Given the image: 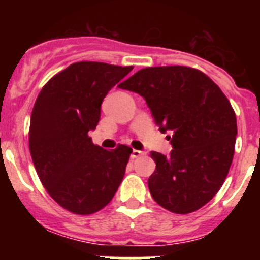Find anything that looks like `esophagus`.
Segmentation results:
<instances>
[{"label": "esophagus", "mask_w": 260, "mask_h": 260, "mask_svg": "<svg viewBox=\"0 0 260 260\" xmlns=\"http://www.w3.org/2000/svg\"><path fill=\"white\" fill-rule=\"evenodd\" d=\"M143 154H146V152L138 151V149H133L132 153H131V157H132V158H138V157L143 156Z\"/></svg>", "instance_id": "obj_1"}]
</instances>
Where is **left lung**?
<instances>
[{
	"mask_svg": "<svg viewBox=\"0 0 260 260\" xmlns=\"http://www.w3.org/2000/svg\"><path fill=\"white\" fill-rule=\"evenodd\" d=\"M118 86L143 96L159 131L172 133L170 156L151 152L153 200L175 214L203 208L226 179L238 135L221 89L200 70L180 65L146 68Z\"/></svg>",
	"mask_w": 260,
	"mask_h": 260,
	"instance_id": "8db88e82",
	"label": "left lung"
}]
</instances>
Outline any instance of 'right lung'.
Instances as JSON below:
<instances>
[{
    "instance_id": "1",
    "label": "right lung",
    "mask_w": 260,
    "mask_h": 260,
    "mask_svg": "<svg viewBox=\"0 0 260 260\" xmlns=\"http://www.w3.org/2000/svg\"><path fill=\"white\" fill-rule=\"evenodd\" d=\"M133 67L80 61L52 77L41 89L31 113L28 146L48 193L67 210L89 215L113 199L132 148L95 146L89 131L101 119L108 91Z\"/></svg>"
}]
</instances>
